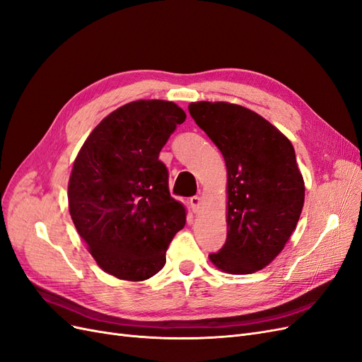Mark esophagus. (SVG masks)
Segmentation results:
<instances>
[{"mask_svg": "<svg viewBox=\"0 0 362 362\" xmlns=\"http://www.w3.org/2000/svg\"><path fill=\"white\" fill-rule=\"evenodd\" d=\"M189 202H190L192 210L196 213V211H199V208H201V205H202V198H201V196L196 194V196H192Z\"/></svg>", "mask_w": 362, "mask_h": 362, "instance_id": "esophagus-1", "label": "esophagus"}]
</instances>
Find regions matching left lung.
Here are the masks:
<instances>
[{
  "mask_svg": "<svg viewBox=\"0 0 362 362\" xmlns=\"http://www.w3.org/2000/svg\"><path fill=\"white\" fill-rule=\"evenodd\" d=\"M194 122L221 149L228 172V234L213 264L233 275L266 267L302 213L303 178L294 148L264 117L242 105L193 103Z\"/></svg>",
  "mask_w": 362,
  "mask_h": 362,
  "instance_id": "obj_1",
  "label": "left lung"
}]
</instances>
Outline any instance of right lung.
<instances>
[{
    "label": "right lung",
    "instance_id": "right-lung-1",
    "mask_svg": "<svg viewBox=\"0 0 362 362\" xmlns=\"http://www.w3.org/2000/svg\"><path fill=\"white\" fill-rule=\"evenodd\" d=\"M185 113L151 100L108 115L84 141L69 178V213L100 267L125 281H145L166 264V250L185 225L169 192L161 148Z\"/></svg>",
    "mask_w": 362,
    "mask_h": 362
}]
</instances>
